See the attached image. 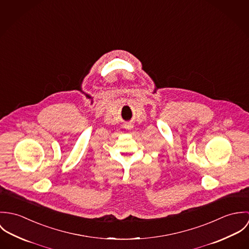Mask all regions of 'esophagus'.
Masks as SVG:
<instances>
[{
  "instance_id": "34e87169",
  "label": "esophagus",
  "mask_w": 249,
  "mask_h": 249,
  "mask_svg": "<svg viewBox=\"0 0 249 249\" xmlns=\"http://www.w3.org/2000/svg\"><path fill=\"white\" fill-rule=\"evenodd\" d=\"M131 127H132V126H131V125H127V128H128V129H130V128H131Z\"/></svg>"
}]
</instances>
